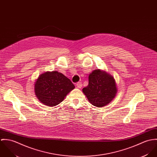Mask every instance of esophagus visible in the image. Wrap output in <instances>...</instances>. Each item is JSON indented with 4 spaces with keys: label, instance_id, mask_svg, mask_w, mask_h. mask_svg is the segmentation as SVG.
I'll use <instances>...</instances> for the list:
<instances>
[{
    "label": "esophagus",
    "instance_id": "obj_1",
    "mask_svg": "<svg viewBox=\"0 0 157 157\" xmlns=\"http://www.w3.org/2000/svg\"><path fill=\"white\" fill-rule=\"evenodd\" d=\"M76 86H77V87L78 88H81L82 86V82H78V83L76 84Z\"/></svg>",
    "mask_w": 157,
    "mask_h": 157
}]
</instances>
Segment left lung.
I'll list each match as a JSON object with an SVG mask.
<instances>
[{
  "label": "left lung",
  "mask_w": 157,
  "mask_h": 157,
  "mask_svg": "<svg viewBox=\"0 0 157 157\" xmlns=\"http://www.w3.org/2000/svg\"><path fill=\"white\" fill-rule=\"evenodd\" d=\"M82 91L92 105L100 108L112 101L116 95L117 89L112 75L97 69L89 75L88 85Z\"/></svg>",
  "instance_id": "1"
}]
</instances>
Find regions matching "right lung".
Returning a JSON list of instances; mask_svg holds the SVG:
<instances>
[{"label":"right lung","mask_w":157,"mask_h":157,"mask_svg":"<svg viewBox=\"0 0 157 157\" xmlns=\"http://www.w3.org/2000/svg\"><path fill=\"white\" fill-rule=\"evenodd\" d=\"M75 88L74 85L63 74L46 72L40 75L34 84V92L39 101L48 106H55Z\"/></svg>","instance_id":"add662e5"}]
</instances>
